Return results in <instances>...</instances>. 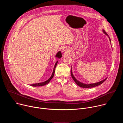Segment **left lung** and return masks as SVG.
I'll list each match as a JSON object with an SVG mask.
<instances>
[{
    "label": "left lung",
    "mask_w": 123,
    "mask_h": 123,
    "mask_svg": "<svg viewBox=\"0 0 123 123\" xmlns=\"http://www.w3.org/2000/svg\"><path fill=\"white\" fill-rule=\"evenodd\" d=\"M103 32L108 36V34L106 32V31H105L104 30H103ZM109 38H110V37H109ZM110 41L111 42L110 38ZM71 76H72L73 79H74V82L76 83V84H77L78 86H80V87H84V88H90V87H95V86H99V85L102 84L104 82H105V81H106V80L107 79V78H105V79H104L103 80H102V81H100V82L96 83L90 84H84V83H82L79 82V81H78L77 79H76V78L74 77V75H73V74L72 68H71Z\"/></svg>",
    "instance_id": "obj_1"
}]
</instances>
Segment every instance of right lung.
Instances as JSON below:
<instances>
[{
	"instance_id": "right-lung-1",
	"label": "right lung",
	"mask_w": 123,
	"mask_h": 123,
	"mask_svg": "<svg viewBox=\"0 0 123 123\" xmlns=\"http://www.w3.org/2000/svg\"><path fill=\"white\" fill-rule=\"evenodd\" d=\"M56 57H57V58H60L61 57H62V54H61V52L60 51H59V52H57V54H56ZM58 63V61H57V62H56L55 64V66L54 67V71H53V72H52V75L51 76H50V77L48 79L47 81H45V82H42V83H36V84H32V85H31V86H44L46 84H47L48 83H49V82L50 81V80L53 78L54 76V74H55V68L56 67V65H57V64Z\"/></svg>"
}]
</instances>
